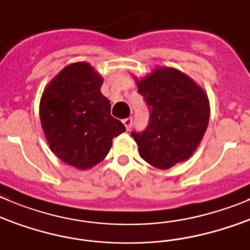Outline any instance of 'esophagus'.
Segmentation results:
<instances>
[{"mask_svg":"<svg viewBox=\"0 0 250 250\" xmlns=\"http://www.w3.org/2000/svg\"><path fill=\"white\" fill-rule=\"evenodd\" d=\"M123 123H124V125H125V127H126V130H130V127H131V125H132V119L131 118L124 119Z\"/></svg>","mask_w":250,"mask_h":250,"instance_id":"esophagus-1","label":"esophagus"}]
</instances>
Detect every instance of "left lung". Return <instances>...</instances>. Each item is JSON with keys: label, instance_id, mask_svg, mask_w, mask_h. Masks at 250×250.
Returning a JSON list of instances; mask_svg holds the SVG:
<instances>
[{"label": "left lung", "instance_id": "obj_1", "mask_svg": "<svg viewBox=\"0 0 250 250\" xmlns=\"http://www.w3.org/2000/svg\"><path fill=\"white\" fill-rule=\"evenodd\" d=\"M136 84L151 111L146 130L131 132L141 158L158 169H169L189 159L208 129V94L173 67L154 68L136 78Z\"/></svg>", "mask_w": 250, "mask_h": 250}]
</instances>
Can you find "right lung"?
Segmentation results:
<instances>
[{
    "instance_id": "1",
    "label": "right lung",
    "mask_w": 250,
    "mask_h": 250,
    "mask_svg": "<svg viewBox=\"0 0 250 250\" xmlns=\"http://www.w3.org/2000/svg\"><path fill=\"white\" fill-rule=\"evenodd\" d=\"M102 84V76L88 62L70 63L50 81L40 99V121L50 149L81 170L102 162L114 137L126 130L110 115Z\"/></svg>"
}]
</instances>
